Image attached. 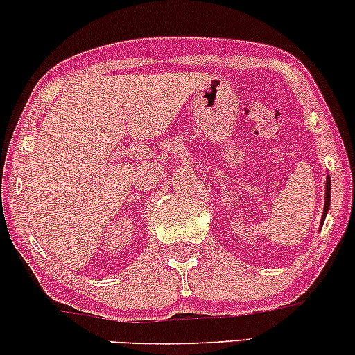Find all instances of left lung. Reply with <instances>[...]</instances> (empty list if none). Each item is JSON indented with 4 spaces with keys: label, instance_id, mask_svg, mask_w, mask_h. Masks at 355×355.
<instances>
[{
    "label": "left lung",
    "instance_id": "8db88e82",
    "mask_svg": "<svg viewBox=\"0 0 355 355\" xmlns=\"http://www.w3.org/2000/svg\"><path fill=\"white\" fill-rule=\"evenodd\" d=\"M329 205H331V178L327 175L326 178V198H324V211H322V218H320V227H322L324 220H326V215L329 211Z\"/></svg>",
    "mask_w": 355,
    "mask_h": 355
}]
</instances>
